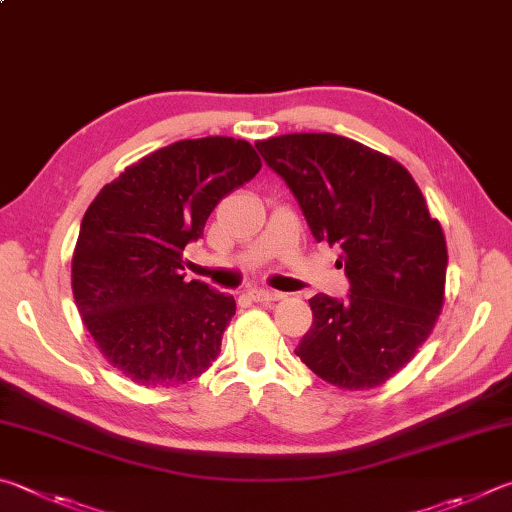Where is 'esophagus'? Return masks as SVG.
Instances as JSON below:
<instances>
[{
	"instance_id": "1",
	"label": "esophagus",
	"mask_w": 512,
	"mask_h": 512,
	"mask_svg": "<svg viewBox=\"0 0 512 512\" xmlns=\"http://www.w3.org/2000/svg\"><path fill=\"white\" fill-rule=\"evenodd\" d=\"M249 297L258 301V303H272V301L283 299V294L276 292V290H267V288H251Z\"/></svg>"
}]
</instances>
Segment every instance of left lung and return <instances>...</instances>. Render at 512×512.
<instances>
[{
    "label": "left lung",
    "mask_w": 512,
    "mask_h": 512,
    "mask_svg": "<svg viewBox=\"0 0 512 512\" xmlns=\"http://www.w3.org/2000/svg\"><path fill=\"white\" fill-rule=\"evenodd\" d=\"M317 242L342 247L348 299H310L294 353L339 389H373L407 366L443 310L447 247L409 170L360 141L294 132L256 143Z\"/></svg>",
    "instance_id": "obj_1"
}]
</instances>
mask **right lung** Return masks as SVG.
Wrapping results in <instances>:
<instances>
[{
    "label": "right lung",
    "instance_id": "obj_1",
    "mask_svg": "<svg viewBox=\"0 0 512 512\" xmlns=\"http://www.w3.org/2000/svg\"><path fill=\"white\" fill-rule=\"evenodd\" d=\"M251 143L175 141L105 184L80 222L71 290L114 369L143 387H177L209 369L236 301L184 281L182 251L224 195L261 170Z\"/></svg>",
    "mask_w": 512,
    "mask_h": 512
}]
</instances>
